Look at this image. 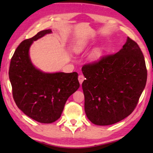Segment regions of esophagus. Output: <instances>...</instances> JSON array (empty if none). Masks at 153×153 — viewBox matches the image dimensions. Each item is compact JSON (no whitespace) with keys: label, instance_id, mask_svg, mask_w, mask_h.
<instances>
[{"label":"esophagus","instance_id":"1","mask_svg":"<svg viewBox=\"0 0 153 153\" xmlns=\"http://www.w3.org/2000/svg\"><path fill=\"white\" fill-rule=\"evenodd\" d=\"M84 79H85V77L84 76H83V75H79V76H78V80H79L80 84H82V82Z\"/></svg>","mask_w":153,"mask_h":153}]
</instances>
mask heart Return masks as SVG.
Here are the masks:
<instances>
[{
	"label": "heart",
	"mask_w": 153,
	"mask_h": 153,
	"mask_svg": "<svg viewBox=\"0 0 153 153\" xmlns=\"http://www.w3.org/2000/svg\"><path fill=\"white\" fill-rule=\"evenodd\" d=\"M85 46H86V43H85V42H83L82 44H80L79 45L77 46V48H76V51L77 52V53H79V52H81L83 50V49H84V48L85 47ZM99 55H100V51H96L94 52V55H93L94 57H95V58L98 57V56Z\"/></svg>",
	"instance_id": "heart-1"
}]
</instances>
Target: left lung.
I'll list each match as a JSON object with an SVG mask.
<instances>
[{
  "label": "left lung",
  "instance_id": "obj_1",
  "mask_svg": "<svg viewBox=\"0 0 153 153\" xmlns=\"http://www.w3.org/2000/svg\"><path fill=\"white\" fill-rule=\"evenodd\" d=\"M82 71L85 112L98 126L112 125L130 115L147 79L143 54L129 37L118 53L85 64Z\"/></svg>",
  "mask_w": 153,
  "mask_h": 153
}]
</instances>
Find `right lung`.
<instances>
[{
  "label": "right lung",
  "instance_id": "add662e5",
  "mask_svg": "<svg viewBox=\"0 0 153 153\" xmlns=\"http://www.w3.org/2000/svg\"><path fill=\"white\" fill-rule=\"evenodd\" d=\"M51 30H42L21 42L13 55L9 76L17 106L38 122L51 123L60 118L67 100L79 88L77 73L46 74L30 61L29 48Z\"/></svg>",
  "mask_w": 153,
  "mask_h": 153
}]
</instances>
